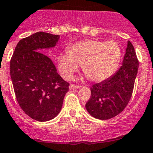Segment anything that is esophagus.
<instances>
[{
  "label": "esophagus",
  "instance_id": "34e87169",
  "mask_svg": "<svg viewBox=\"0 0 153 153\" xmlns=\"http://www.w3.org/2000/svg\"><path fill=\"white\" fill-rule=\"evenodd\" d=\"M79 87H80L79 85H76L71 84L70 86H69V88H70L71 90H73V89H75V88H79Z\"/></svg>",
  "mask_w": 153,
  "mask_h": 153
}]
</instances>
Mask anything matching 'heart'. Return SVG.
Instances as JSON below:
<instances>
[{
	"label": "heart",
	"instance_id": "heart-1",
	"mask_svg": "<svg viewBox=\"0 0 153 153\" xmlns=\"http://www.w3.org/2000/svg\"><path fill=\"white\" fill-rule=\"evenodd\" d=\"M121 59V48L115 41L87 39L71 46L67 53L57 57L61 75L70 79L82 65V71L91 81L100 82L114 74Z\"/></svg>",
	"mask_w": 153,
	"mask_h": 153
}]
</instances>
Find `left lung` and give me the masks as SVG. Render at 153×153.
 Instances as JSON below:
<instances>
[{"label": "left lung", "instance_id": "8db88e82", "mask_svg": "<svg viewBox=\"0 0 153 153\" xmlns=\"http://www.w3.org/2000/svg\"><path fill=\"white\" fill-rule=\"evenodd\" d=\"M137 70L135 51L128 41L121 67L106 80L91 88V95L85 105L88 112L99 120H108L120 114L131 99Z\"/></svg>", "mask_w": 153, "mask_h": 153}]
</instances>
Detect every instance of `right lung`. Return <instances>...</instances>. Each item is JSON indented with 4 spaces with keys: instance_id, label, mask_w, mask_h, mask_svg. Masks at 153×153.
I'll return each instance as SVG.
<instances>
[{
    "instance_id": "obj_1",
    "label": "right lung",
    "mask_w": 153,
    "mask_h": 153,
    "mask_svg": "<svg viewBox=\"0 0 153 153\" xmlns=\"http://www.w3.org/2000/svg\"><path fill=\"white\" fill-rule=\"evenodd\" d=\"M59 35L38 32L22 39L10 60V76L16 99L26 114L44 122L56 117L69 83L57 73L45 49L53 48Z\"/></svg>"
}]
</instances>
